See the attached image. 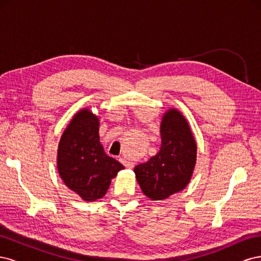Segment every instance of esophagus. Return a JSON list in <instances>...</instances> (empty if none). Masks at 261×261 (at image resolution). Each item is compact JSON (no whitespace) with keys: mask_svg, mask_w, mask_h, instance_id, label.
I'll return each instance as SVG.
<instances>
[{"mask_svg":"<svg viewBox=\"0 0 261 261\" xmlns=\"http://www.w3.org/2000/svg\"><path fill=\"white\" fill-rule=\"evenodd\" d=\"M120 161H121L127 169H133L134 165H135V163L132 162V161H128L127 159H124V158H121Z\"/></svg>","mask_w":261,"mask_h":261,"instance_id":"34e87169","label":"esophagus"}]
</instances>
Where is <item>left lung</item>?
I'll list each match as a JSON object with an SVG mask.
<instances>
[{
	"label": "left lung",
	"instance_id": "1",
	"mask_svg": "<svg viewBox=\"0 0 261 261\" xmlns=\"http://www.w3.org/2000/svg\"><path fill=\"white\" fill-rule=\"evenodd\" d=\"M159 152L134 169L150 200H164L188 185L197 160V144L185 116L171 108L162 116Z\"/></svg>",
	"mask_w": 261,
	"mask_h": 261
}]
</instances>
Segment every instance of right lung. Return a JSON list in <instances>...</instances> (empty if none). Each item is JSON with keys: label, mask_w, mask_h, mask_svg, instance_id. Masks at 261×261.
<instances>
[{"label": "right lung", "mask_w": 261, "mask_h": 261, "mask_svg": "<svg viewBox=\"0 0 261 261\" xmlns=\"http://www.w3.org/2000/svg\"><path fill=\"white\" fill-rule=\"evenodd\" d=\"M99 117L88 108L80 110L63 132L57 167L64 184L85 201L103 197L123 164L109 156L100 143Z\"/></svg>", "instance_id": "right-lung-1"}]
</instances>
